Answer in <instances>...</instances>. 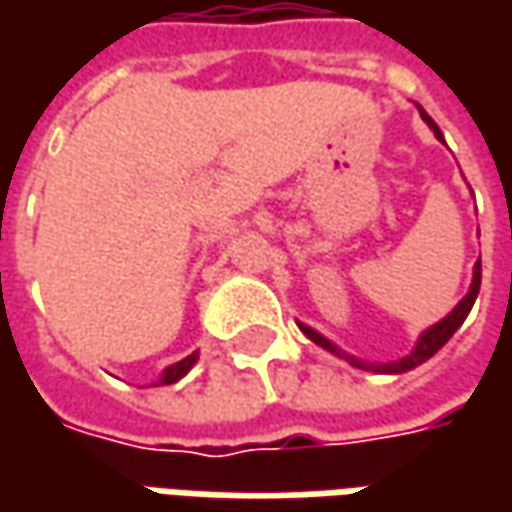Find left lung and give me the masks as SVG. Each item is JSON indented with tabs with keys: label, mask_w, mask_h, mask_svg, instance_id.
<instances>
[{
	"label": "left lung",
	"mask_w": 512,
	"mask_h": 512,
	"mask_svg": "<svg viewBox=\"0 0 512 512\" xmlns=\"http://www.w3.org/2000/svg\"><path fill=\"white\" fill-rule=\"evenodd\" d=\"M419 108V105H416ZM419 113H422V119L427 122V128L436 133V139L439 142H444L442 130H439V125L424 113V108H419ZM479 287H482V259L476 262V267H473V282H470V290L464 293V299L459 302V305L453 307L447 316H444L442 322H436L433 327H427L422 336H419V342H416V347L407 353V356H402V359H396V362H387V364H373V362H364V359H356V356H350V353H344L339 344H333L327 336H322L319 330H313V327H307L299 322V327H302V333H305L310 342H316L319 347H325L327 353H333V356H339V359H344V362H350L353 367H359V370H373V373H407V370H413V367H419L422 362H427L433 353H439L444 344H447V339L462 327V322L467 319V313H470V307H473V302H476V296H479Z\"/></svg>",
	"instance_id": "8db88e82"
}]
</instances>
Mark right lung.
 I'll use <instances>...</instances> for the list:
<instances>
[{
    "mask_svg": "<svg viewBox=\"0 0 512 512\" xmlns=\"http://www.w3.org/2000/svg\"><path fill=\"white\" fill-rule=\"evenodd\" d=\"M196 362H199V350H196V353H190V356H185L182 362H176V364H170V367H165V373L159 376V382H156V384L179 382L182 376H187V370H190V367H193Z\"/></svg>",
    "mask_w": 512,
    "mask_h": 512,
    "instance_id": "1",
    "label": "right lung"
}]
</instances>
